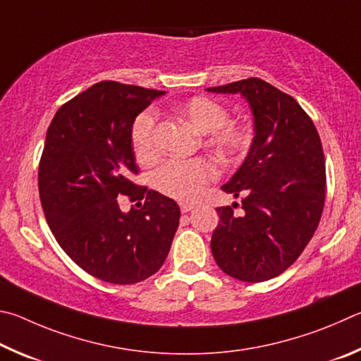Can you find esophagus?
<instances>
[{"instance_id": "esophagus-1", "label": "esophagus", "mask_w": 361, "mask_h": 361, "mask_svg": "<svg viewBox=\"0 0 361 361\" xmlns=\"http://www.w3.org/2000/svg\"><path fill=\"white\" fill-rule=\"evenodd\" d=\"M193 209V204H190V203H180V211L182 212H190Z\"/></svg>"}]
</instances>
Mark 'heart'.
<instances>
[{
  "instance_id": "obj_1",
  "label": "heart",
  "mask_w": 361,
  "mask_h": 361,
  "mask_svg": "<svg viewBox=\"0 0 361 361\" xmlns=\"http://www.w3.org/2000/svg\"><path fill=\"white\" fill-rule=\"evenodd\" d=\"M174 112L195 130L206 136V145L226 161L243 158L254 142V130L250 125L228 122L230 112L219 101L206 97H195L174 106ZM155 112L139 114L131 128V142L136 157L142 161L154 160L155 144ZM217 166L206 158L195 160H168L154 174V187L169 198L195 201L203 193L206 184L217 177Z\"/></svg>"
}]
</instances>
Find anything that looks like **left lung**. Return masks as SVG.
I'll return each mask as SVG.
<instances>
[{
    "label": "left lung",
    "instance_id": "1",
    "mask_svg": "<svg viewBox=\"0 0 361 361\" xmlns=\"http://www.w3.org/2000/svg\"><path fill=\"white\" fill-rule=\"evenodd\" d=\"M239 93L254 116V142L222 190L241 212L219 207L214 260L225 274L263 282L283 273L317 230L325 203V157L312 120L290 94L250 78L206 88Z\"/></svg>",
    "mask_w": 361,
    "mask_h": 361
}]
</instances>
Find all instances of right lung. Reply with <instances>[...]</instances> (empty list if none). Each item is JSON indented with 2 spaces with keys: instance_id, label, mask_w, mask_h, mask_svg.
<instances>
[{
  "instance_id": "1",
  "label": "right lung",
  "mask_w": 361,
  "mask_h": 361,
  "mask_svg": "<svg viewBox=\"0 0 361 361\" xmlns=\"http://www.w3.org/2000/svg\"><path fill=\"white\" fill-rule=\"evenodd\" d=\"M164 93L98 82L63 104L47 130L37 174L44 216L68 257L104 282L155 274L179 226L174 200L130 180L137 174L133 123ZM118 194L138 207L123 213Z\"/></svg>"
}]
</instances>
